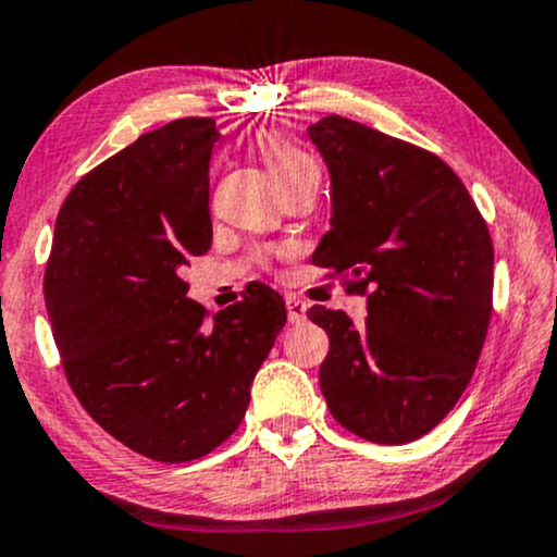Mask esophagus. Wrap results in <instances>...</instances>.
Returning a JSON list of instances; mask_svg holds the SVG:
<instances>
[{"mask_svg": "<svg viewBox=\"0 0 557 557\" xmlns=\"http://www.w3.org/2000/svg\"><path fill=\"white\" fill-rule=\"evenodd\" d=\"M305 310H308V305H305L302 299H299V297H286V315H289L292 323L302 321Z\"/></svg>", "mask_w": 557, "mask_h": 557, "instance_id": "1", "label": "esophagus"}]
</instances>
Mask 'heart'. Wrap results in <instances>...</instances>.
I'll return each instance as SVG.
<instances>
[{
	"label": "heart",
	"mask_w": 557,
	"mask_h": 557,
	"mask_svg": "<svg viewBox=\"0 0 557 557\" xmlns=\"http://www.w3.org/2000/svg\"><path fill=\"white\" fill-rule=\"evenodd\" d=\"M258 149L284 195L292 189H299V186H315L318 189V184H321V168L289 136L273 128L260 131Z\"/></svg>",
	"instance_id": "b5f03b06"
}]
</instances>
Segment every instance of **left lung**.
Returning <instances> with one entry per match:
<instances>
[{
	"mask_svg": "<svg viewBox=\"0 0 557 557\" xmlns=\"http://www.w3.org/2000/svg\"><path fill=\"white\" fill-rule=\"evenodd\" d=\"M334 218L312 262L366 297L355 326L312 305L329 334L318 381L331 416L376 445L429 434L476 371L492 318L495 249L463 181L429 149L342 115L310 126Z\"/></svg>",
	"mask_w": 557,
	"mask_h": 557,
	"instance_id": "1",
	"label": "left lung"
}]
</instances>
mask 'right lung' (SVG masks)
Returning <instances> with one entry per match:
<instances>
[{"label": "right lung", "instance_id": "obj_1", "mask_svg": "<svg viewBox=\"0 0 557 557\" xmlns=\"http://www.w3.org/2000/svg\"><path fill=\"white\" fill-rule=\"evenodd\" d=\"M212 117H178L99 162L62 202L44 299L62 371L110 436L160 463L205 458L234 434L286 323L265 284L210 312L181 271L205 255Z\"/></svg>", "mask_w": 557, "mask_h": 557}]
</instances>
